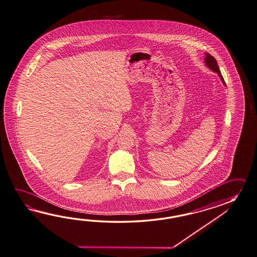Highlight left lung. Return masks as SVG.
<instances>
[{
    "mask_svg": "<svg viewBox=\"0 0 257 257\" xmlns=\"http://www.w3.org/2000/svg\"><path fill=\"white\" fill-rule=\"evenodd\" d=\"M205 64L206 66H208L210 69H212L213 71L216 72L219 74V77H220L221 80L223 81V83L225 84L224 81V78L221 76L220 70H219V67L217 66V62L215 59V57H213L211 54H206V57H205ZM226 85V84H225Z\"/></svg>",
    "mask_w": 257,
    "mask_h": 257,
    "instance_id": "left-lung-1",
    "label": "left lung"
}]
</instances>
